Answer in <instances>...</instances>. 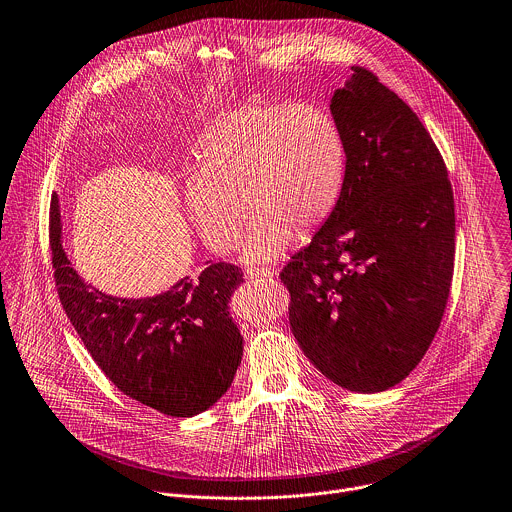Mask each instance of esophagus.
Masks as SVG:
<instances>
[{
  "mask_svg": "<svg viewBox=\"0 0 512 512\" xmlns=\"http://www.w3.org/2000/svg\"><path fill=\"white\" fill-rule=\"evenodd\" d=\"M273 269H269V267H251V269H247L245 271V277L247 279H269V277H273Z\"/></svg>",
  "mask_w": 512,
  "mask_h": 512,
  "instance_id": "esophagus-1",
  "label": "esophagus"
}]
</instances>
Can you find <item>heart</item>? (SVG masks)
<instances>
[{
	"instance_id": "1",
	"label": "heart",
	"mask_w": 512,
	"mask_h": 512,
	"mask_svg": "<svg viewBox=\"0 0 512 512\" xmlns=\"http://www.w3.org/2000/svg\"><path fill=\"white\" fill-rule=\"evenodd\" d=\"M347 175L341 127L313 103H245L217 115L197 137L185 211L203 243L227 253L253 227L245 261H273L293 233H315L335 211Z\"/></svg>"
}]
</instances>
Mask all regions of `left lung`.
Wrapping results in <instances>:
<instances>
[{
  "mask_svg": "<svg viewBox=\"0 0 512 512\" xmlns=\"http://www.w3.org/2000/svg\"><path fill=\"white\" fill-rule=\"evenodd\" d=\"M347 149L333 215L281 271L305 357L335 385L379 393L423 359L455 265V199L415 111L371 71L331 97Z\"/></svg>",
  "mask_w": 512,
  "mask_h": 512,
  "instance_id": "left-lung-1",
  "label": "left lung"
}]
</instances>
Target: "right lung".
<instances>
[{"label": "right lung", "mask_w": 512, "mask_h": 512, "mask_svg": "<svg viewBox=\"0 0 512 512\" xmlns=\"http://www.w3.org/2000/svg\"><path fill=\"white\" fill-rule=\"evenodd\" d=\"M49 243L59 301L85 349L127 397L167 417H193L231 387L243 337L229 301L243 271L211 263L155 297H115L71 267L61 241L57 193L51 197Z\"/></svg>", "instance_id": "obj_1"}]
</instances>
